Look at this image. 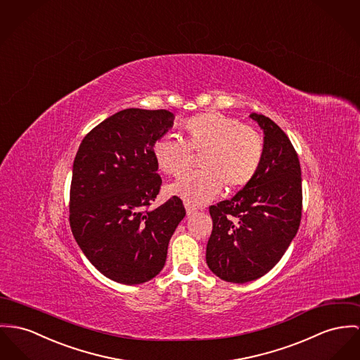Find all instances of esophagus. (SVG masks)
<instances>
[{
	"label": "esophagus",
	"instance_id": "34e87169",
	"mask_svg": "<svg viewBox=\"0 0 360 360\" xmlns=\"http://www.w3.org/2000/svg\"><path fill=\"white\" fill-rule=\"evenodd\" d=\"M185 208H186V214L188 215H192L193 212H195V207L192 205V204H189V202H186V201H185Z\"/></svg>",
	"mask_w": 360,
	"mask_h": 360
}]
</instances>
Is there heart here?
<instances>
[{
	"label": "heart",
	"instance_id": "b5f03b06",
	"mask_svg": "<svg viewBox=\"0 0 360 360\" xmlns=\"http://www.w3.org/2000/svg\"><path fill=\"white\" fill-rule=\"evenodd\" d=\"M185 141L162 137L153 143V158L167 175L181 178L201 155L200 171L169 186V192L192 205L205 204L223 188L247 186L262 166L264 141L260 133L238 119L211 111L189 117L182 124Z\"/></svg>",
	"mask_w": 360,
	"mask_h": 360
}]
</instances>
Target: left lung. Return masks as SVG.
I'll return each instance as SVG.
<instances>
[{"label": "left lung", "mask_w": 360, "mask_h": 360, "mask_svg": "<svg viewBox=\"0 0 360 360\" xmlns=\"http://www.w3.org/2000/svg\"><path fill=\"white\" fill-rule=\"evenodd\" d=\"M264 131V156L255 178L230 200L210 207L207 264L218 277L244 283L269 273L296 236L303 208L299 156L283 130L249 115Z\"/></svg>", "instance_id": "1"}]
</instances>
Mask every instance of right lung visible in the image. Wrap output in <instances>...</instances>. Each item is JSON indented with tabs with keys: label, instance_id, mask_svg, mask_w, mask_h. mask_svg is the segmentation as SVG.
Wrapping results in <instances>:
<instances>
[{
	"label": "right lung",
	"instance_id": "1",
	"mask_svg": "<svg viewBox=\"0 0 360 360\" xmlns=\"http://www.w3.org/2000/svg\"><path fill=\"white\" fill-rule=\"evenodd\" d=\"M172 120L167 110L117 112L86 134L74 160L72 234L89 262L119 283L137 285L162 271L186 215L176 195L150 208L162 186L152 148Z\"/></svg>",
	"mask_w": 360,
	"mask_h": 360
}]
</instances>
